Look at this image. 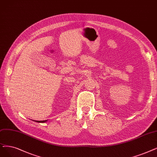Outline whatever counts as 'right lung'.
<instances>
[{"label":"right lung","instance_id":"obj_1","mask_svg":"<svg viewBox=\"0 0 157 157\" xmlns=\"http://www.w3.org/2000/svg\"><path fill=\"white\" fill-rule=\"evenodd\" d=\"M35 122H46L47 121H35Z\"/></svg>","mask_w":157,"mask_h":157}]
</instances>
